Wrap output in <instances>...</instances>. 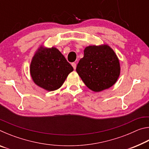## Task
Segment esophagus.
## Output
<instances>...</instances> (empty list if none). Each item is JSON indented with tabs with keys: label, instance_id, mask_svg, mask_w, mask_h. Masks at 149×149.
Listing matches in <instances>:
<instances>
[{
	"label": "esophagus",
	"instance_id": "1",
	"mask_svg": "<svg viewBox=\"0 0 149 149\" xmlns=\"http://www.w3.org/2000/svg\"><path fill=\"white\" fill-rule=\"evenodd\" d=\"M72 65L73 66V68H74V70H75V68H76V66H77L76 63H75V62H73V63H72Z\"/></svg>",
	"mask_w": 149,
	"mask_h": 149
}]
</instances>
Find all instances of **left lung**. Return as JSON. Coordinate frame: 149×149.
<instances>
[{
	"label": "left lung",
	"instance_id": "8db88e82",
	"mask_svg": "<svg viewBox=\"0 0 149 149\" xmlns=\"http://www.w3.org/2000/svg\"><path fill=\"white\" fill-rule=\"evenodd\" d=\"M76 72L89 89L99 92L116 82L120 74L119 60L107 45L89 46L84 50Z\"/></svg>",
	"mask_w": 149,
	"mask_h": 149
}]
</instances>
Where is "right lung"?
<instances>
[{"instance_id":"right-lung-1","label":"right lung","mask_w":149,"mask_h":149,"mask_svg":"<svg viewBox=\"0 0 149 149\" xmlns=\"http://www.w3.org/2000/svg\"><path fill=\"white\" fill-rule=\"evenodd\" d=\"M73 70L71 64L54 47H40L30 64V74L35 84L49 91L59 89Z\"/></svg>"}]
</instances>
